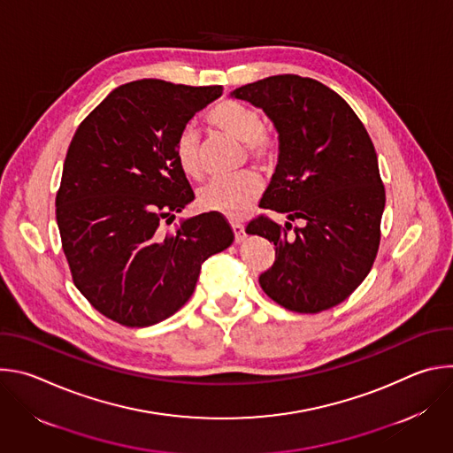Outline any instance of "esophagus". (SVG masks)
Here are the masks:
<instances>
[{
	"label": "esophagus",
	"mask_w": 453,
	"mask_h": 453,
	"mask_svg": "<svg viewBox=\"0 0 453 453\" xmlns=\"http://www.w3.org/2000/svg\"><path fill=\"white\" fill-rule=\"evenodd\" d=\"M231 227H233V233H234V242H236V243L243 242V238H245V227H243V224L233 222Z\"/></svg>",
	"instance_id": "34e87169"
}]
</instances>
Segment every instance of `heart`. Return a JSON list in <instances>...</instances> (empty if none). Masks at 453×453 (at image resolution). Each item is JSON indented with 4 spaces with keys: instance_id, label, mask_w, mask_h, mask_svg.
<instances>
[{
    "instance_id": "obj_1",
    "label": "heart",
    "mask_w": 453,
    "mask_h": 453,
    "mask_svg": "<svg viewBox=\"0 0 453 453\" xmlns=\"http://www.w3.org/2000/svg\"><path fill=\"white\" fill-rule=\"evenodd\" d=\"M208 123L224 136L243 143L245 156L260 166H269L280 152V140L264 128L262 116L254 107L222 100L206 114ZM175 157L180 170L189 177L203 172L199 136L191 127H184L175 140ZM262 196V180L254 172H245L229 179L211 180L199 191V206L204 211L220 213L227 219H242Z\"/></svg>"
}]
</instances>
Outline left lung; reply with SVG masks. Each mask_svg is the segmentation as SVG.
I'll list each match as a JSON object with an SVG mask.
<instances>
[{
  "label": "left lung",
  "mask_w": 453,
  "mask_h": 453,
  "mask_svg": "<svg viewBox=\"0 0 453 453\" xmlns=\"http://www.w3.org/2000/svg\"><path fill=\"white\" fill-rule=\"evenodd\" d=\"M231 96L262 107L280 134L260 208L306 222L283 227L260 215L247 224L249 234L276 245L274 265L260 274L264 292L297 313L337 306L365 280L380 247L385 188L364 123L342 96L308 77H267Z\"/></svg>",
  "instance_id": "1"
}]
</instances>
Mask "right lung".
I'll return each instance as SVG.
<instances>
[{
    "label": "right lung",
    "mask_w": 453,
    "mask_h": 453,
    "mask_svg": "<svg viewBox=\"0 0 453 453\" xmlns=\"http://www.w3.org/2000/svg\"><path fill=\"white\" fill-rule=\"evenodd\" d=\"M222 95L156 79L111 91L79 125L55 199L62 250L81 294L128 328L152 326L193 294L201 265L234 233L220 213L172 224L196 196L175 140Z\"/></svg>",
    "instance_id": "obj_1"
}]
</instances>
